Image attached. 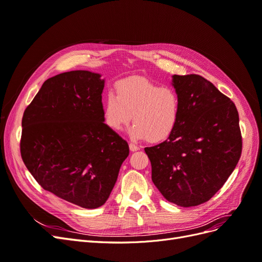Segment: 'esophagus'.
Returning a JSON list of instances; mask_svg holds the SVG:
<instances>
[{"label": "esophagus", "instance_id": "obj_1", "mask_svg": "<svg viewBox=\"0 0 262 262\" xmlns=\"http://www.w3.org/2000/svg\"><path fill=\"white\" fill-rule=\"evenodd\" d=\"M129 147H130V150H131V152H137V150H139V149H140V147H139L138 145L133 144V143H130V144H129Z\"/></svg>", "mask_w": 262, "mask_h": 262}]
</instances>
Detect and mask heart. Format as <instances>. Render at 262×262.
<instances>
[{
    "mask_svg": "<svg viewBox=\"0 0 262 262\" xmlns=\"http://www.w3.org/2000/svg\"><path fill=\"white\" fill-rule=\"evenodd\" d=\"M105 123L120 131L133 119L128 133L133 140L161 142L175 131L181 113L179 94L170 86H161L146 78L120 81L116 94L108 92L102 105Z\"/></svg>",
    "mask_w": 262,
    "mask_h": 262,
    "instance_id": "heart-1",
    "label": "heart"
}]
</instances>
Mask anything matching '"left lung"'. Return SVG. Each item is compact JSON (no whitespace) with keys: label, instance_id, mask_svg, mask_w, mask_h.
I'll return each instance as SVG.
<instances>
[{"label":"left lung","instance_id":"left-lung-1","mask_svg":"<svg viewBox=\"0 0 262 262\" xmlns=\"http://www.w3.org/2000/svg\"><path fill=\"white\" fill-rule=\"evenodd\" d=\"M171 85L181 100L179 122L167 140L144 150L165 199L195 207L223 187L239 161V117L234 102L200 75H172Z\"/></svg>","mask_w":262,"mask_h":262}]
</instances>
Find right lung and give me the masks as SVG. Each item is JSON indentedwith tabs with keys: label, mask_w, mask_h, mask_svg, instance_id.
Here are the masks:
<instances>
[{
	"label": "right lung",
	"mask_w": 262,
	"mask_h": 262,
	"mask_svg": "<svg viewBox=\"0 0 262 262\" xmlns=\"http://www.w3.org/2000/svg\"><path fill=\"white\" fill-rule=\"evenodd\" d=\"M105 80L70 71L47 80L25 109L20 154L47 191L84 209L105 204L129 145L104 122Z\"/></svg>",
	"instance_id": "obj_1"
}]
</instances>
